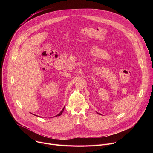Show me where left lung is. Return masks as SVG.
<instances>
[{
  "mask_svg": "<svg viewBox=\"0 0 153 153\" xmlns=\"http://www.w3.org/2000/svg\"><path fill=\"white\" fill-rule=\"evenodd\" d=\"M98 114H99V113H98Z\"/></svg>",
  "mask_w": 153,
  "mask_h": 153,
  "instance_id": "1",
  "label": "left lung"
}]
</instances>
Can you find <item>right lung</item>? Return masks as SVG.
<instances>
[{
  "instance_id": "1",
  "label": "right lung",
  "mask_w": 153,
  "mask_h": 153,
  "mask_svg": "<svg viewBox=\"0 0 153 153\" xmlns=\"http://www.w3.org/2000/svg\"><path fill=\"white\" fill-rule=\"evenodd\" d=\"M64 108H65V107L63 108V110H62L60 111V113L59 114H57V116H60V115L62 114V113H63V110H64Z\"/></svg>"
}]
</instances>
